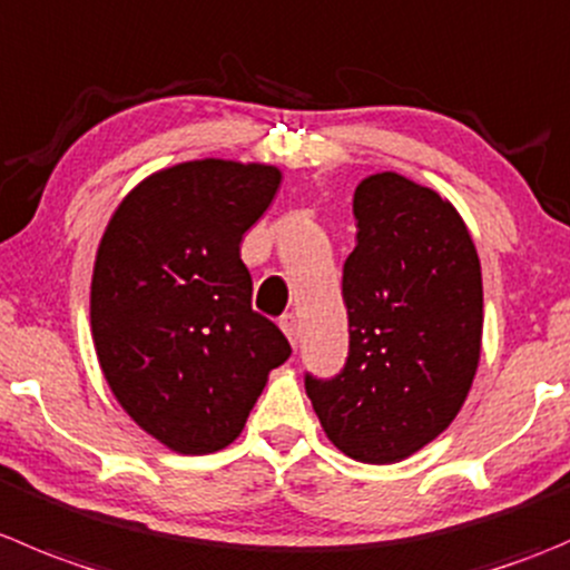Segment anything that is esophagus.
<instances>
[{"label":"esophagus","mask_w":570,"mask_h":570,"mask_svg":"<svg viewBox=\"0 0 570 570\" xmlns=\"http://www.w3.org/2000/svg\"><path fill=\"white\" fill-rule=\"evenodd\" d=\"M281 328H284L286 340L292 342V347H297V340H301V325H297V317L286 314V317L281 320Z\"/></svg>","instance_id":"34e87169"}]
</instances>
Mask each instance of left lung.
Segmentation results:
<instances>
[{
    "instance_id": "1",
    "label": "left lung",
    "mask_w": 570,
    "mask_h": 570,
    "mask_svg": "<svg viewBox=\"0 0 570 570\" xmlns=\"http://www.w3.org/2000/svg\"><path fill=\"white\" fill-rule=\"evenodd\" d=\"M353 214L342 273L351 353L336 379H306V395L342 454L392 465L438 440L471 392L482 264L454 203L397 173L367 175Z\"/></svg>"
}]
</instances>
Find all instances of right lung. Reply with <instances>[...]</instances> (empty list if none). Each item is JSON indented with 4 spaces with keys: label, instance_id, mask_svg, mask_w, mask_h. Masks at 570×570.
<instances>
[{
    "label": "right lung",
    "instance_id": "1",
    "mask_svg": "<svg viewBox=\"0 0 570 570\" xmlns=\"http://www.w3.org/2000/svg\"><path fill=\"white\" fill-rule=\"evenodd\" d=\"M273 164L197 158L147 175L110 214L91 340L127 417L175 454L234 443L292 347L250 308L242 236L281 186Z\"/></svg>",
    "mask_w": 570,
    "mask_h": 570
}]
</instances>
